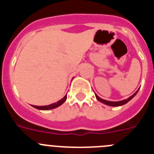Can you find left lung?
Returning a JSON list of instances; mask_svg holds the SVG:
<instances>
[{
    "mask_svg": "<svg viewBox=\"0 0 154 154\" xmlns=\"http://www.w3.org/2000/svg\"><path fill=\"white\" fill-rule=\"evenodd\" d=\"M138 91L139 89L135 92V93L133 94V95H132L131 96H130V97L128 98L127 99H123V100H121V101H117V102H112V101H108V100H105V99H103L100 97H99L96 94H95V95H96V99H98V101L101 102V103H103V104H106L107 105V106H123V105L126 104V103H127L128 102L130 101V100H131V99H133L136 95H137Z\"/></svg>",
    "mask_w": 154,
    "mask_h": 154,
    "instance_id": "obj_1",
    "label": "left lung"
}]
</instances>
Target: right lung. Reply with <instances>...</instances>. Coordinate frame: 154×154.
<instances>
[{"label":"right lung","instance_id":"right-lung-1","mask_svg":"<svg viewBox=\"0 0 154 154\" xmlns=\"http://www.w3.org/2000/svg\"><path fill=\"white\" fill-rule=\"evenodd\" d=\"M66 99H67V95H65V96H64L62 99L58 100V101L56 102V103H51V104L48 105V106H34V105H31V106H33L34 108L37 109H39V110L53 109L57 108V107L60 106L61 105L63 104V103L65 102V100H66Z\"/></svg>","mask_w":154,"mask_h":154}]
</instances>
